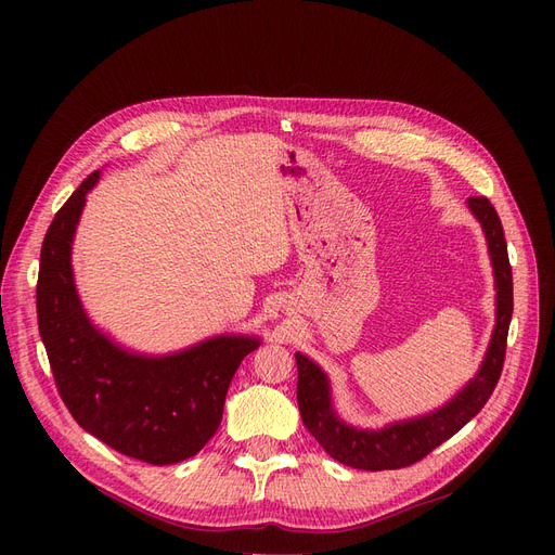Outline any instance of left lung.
<instances>
[{"label":"left lung","instance_id":"8db88e82","mask_svg":"<svg viewBox=\"0 0 555 555\" xmlns=\"http://www.w3.org/2000/svg\"><path fill=\"white\" fill-rule=\"evenodd\" d=\"M465 204H468L470 214L483 229L498 295H494V328L483 362L475 377H470L454 398L429 414L396 421L380 429L356 427L339 418L333 406L331 380L322 366L304 353H295L299 371L297 402L301 421L317 443L344 465H351L358 470H396L421 461L481 412V406L488 402L494 385L500 380L508 324L513 317V274L508 249L500 216L488 197H468Z\"/></svg>","mask_w":555,"mask_h":555}]
</instances>
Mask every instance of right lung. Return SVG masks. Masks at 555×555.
<instances>
[{
    "mask_svg": "<svg viewBox=\"0 0 555 555\" xmlns=\"http://www.w3.org/2000/svg\"><path fill=\"white\" fill-rule=\"evenodd\" d=\"M94 170L55 214L40 251L38 326L67 410L99 441L126 456L170 465L209 443L231 377L256 335H216L182 351L145 356L121 346L87 314L72 266L76 227Z\"/></svg>",
    "mask_w": 555,
    "mask_h": 555,
    "instance_id": "obj_1",
    "label": "right lung"
}]
</instances>
